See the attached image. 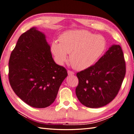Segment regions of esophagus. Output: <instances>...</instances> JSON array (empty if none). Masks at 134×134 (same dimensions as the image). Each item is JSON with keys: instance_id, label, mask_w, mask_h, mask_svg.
<instances>
[{"instance_id": "1", "label": "esophagus", "mask_w": 134, "mask_h": 134, "mask_svg": "<svg viewBox=\"0 0 134 134\" xmlns=\"http://www.w3.org/2000/svg\"><path fill=\"white\" fill-rule=\"evenodd\" d=\"M67 72H68V74H69V75H73L74 74V72L71 71H70V70H68Z\"/></svg>"}]
</instances>
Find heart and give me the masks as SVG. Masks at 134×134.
I'll use <instances>...</instances> for the list:
<instances>
[{"mask_svg":"<svg viewBox=\"0 0 134 134\" xmlns=\"http://www.w3.org/2000/svg\"><path fill=\"white\" fill-rule=\"evenodd\" d=\"M60 43L54 41L51 51L58 64L62 65L68 60L75 69L83 70L92 66L106 48L105 38L83 29L67 31L60 36Z\"/></svg>","mask_w":134,"mask_h":134,"instance_id":"obj_1","label":"heart"}]
</instances>
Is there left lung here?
<instances>
[{"instance_id": "left-lung-1", "label": "left lung", "mask_w": 134, "mask_h": 134, "mask_svg": "<svg viewBox=\"0 0 134 134\" xmlns=\"http://www.w3.org/2000/svg\"><path fill=\"white\" fill-rule=\"evenodd\" d=\"M125 72L122 48L119 44L112 45L94 65L77 74L78 99L87 107L106 105L117 95Z\"/></svg>"}]
</instances>
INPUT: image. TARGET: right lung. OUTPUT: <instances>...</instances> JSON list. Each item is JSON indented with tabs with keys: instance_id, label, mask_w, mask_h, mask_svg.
Segmentation results:
<instances>
[{
	"instance_id": "add662e5",
	"label": "right lung",
	"mask_w": 134,
	"mask_h": 134,
	"mask_svg": "<svg viewBox=\"0 0 134 134\" xmlns=\"http://www.w3.org/2000/svg\"><path fill=\"white\" fill-rule=\"evenodd\" d=\"M46 35L33 27L19 38L9 62L10 84L29 105L42 108L54 101L67 76L64 67L54 62Z\"/></svg>"
}]
</instances>
